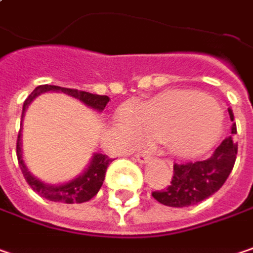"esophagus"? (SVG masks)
<instances>
[{"label":"esophagus","mask_w":253,"mask_h":253,"mask_svg":"<svg viewBox=\"0 0 253 253\" xmlns=\"http://www.w3.org/2000/svg\"><path fill=\"white\" fill-rule=\"evenodd\" d=\"M135 158H136L138 162H141V164H146L149 161V154H146V152H136L135 154Z\"/></svg>","instance_id":"esophagus-1"}]
</instances>
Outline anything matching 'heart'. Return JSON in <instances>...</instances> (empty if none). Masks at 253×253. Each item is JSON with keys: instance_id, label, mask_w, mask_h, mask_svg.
Wrapping results in <instances>:
<instances>
[{"instance_id": "b5f03b06", "label": "heart", "mask_w": 253, "mask_h": 253, "mask_svg": "<svg viewBox=\"0 0 253 253\" xmlns=\"http://www.w3.org/2000/svg\"><path fill=\"white\" fill-rule=\"evenodd\" d=\"M218 107L209 96L194 92H172L139 104L124 107L118 114L122 135L131 141L164 139L169 149L181 157H192L208 151L222 132V118L217 114L211 124L205 115L216 113Z\"/></svg>"}]
</instances>
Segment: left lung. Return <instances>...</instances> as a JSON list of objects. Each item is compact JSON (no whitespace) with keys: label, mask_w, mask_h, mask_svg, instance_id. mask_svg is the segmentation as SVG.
<instances>
[{"label":"left lung","mask_w":253,"mask_h":253,"mask_svg":"<svg viewBox=\"0 0 253 253\" xmlns=\"http://www.w3.org/2000/svg\"><path fill=\"white\" fill-rule=\"evenodd\" d=\"M228 111L231 121H234L232 111ZM232 133H236L235 124ZM236 154L238 142H235L232 136H228L208 159L173 164V175L168 186L154 191L152 196L167 207L183 208L195 205L221 189L234 168Z\"/></svg>","instance_id":"obj_1"}]
</instances>
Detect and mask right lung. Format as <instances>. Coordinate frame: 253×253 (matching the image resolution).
I'll list each match as a JSON object with an SVG mask.
<instances>
[{
  "label": "right lung",
  "instance_id": "add662e5",
  "mask_svg": "<svg viewBox=\"0 0 253 253\" xmlns=\"http://www.w3.org/2000/svg\"><path fill=\"white\" fill-rule=\"evenodd\" d=\"M46 91H61L65 94L71 95L80 101H83L85 105L94 108L96 111H102L107 107L109 96L107 95H96L91 94V92H85V91H80V89H72V88H62V86H57V85H40L37 86L31 94L28 95V98L24 101V107H22V117L25 109L31 104V101L38 96L42 92ZM22 125V124H21ZM21 131L22 128H19L18 139H17V158H18L19 168L22 170V175L25 178V181L31 186L32 189L41 195L45 199L54 201V202H64V204H83V202H88L89 199H92L98 191L101 189L102 182L105 179V172H107L108 165L112 162V159L108 158L107 155L102 154H95L92 157V161L89 164V167L84 172L83 175H80L78 178H75L74 181L64 185H58V186H52V185H46L42 183L40 179L34 178L31 172L27 169L24 161H22V152H21Z\"/></svg>",
  "mask_w": 253,
  "mask_h": 253
}]
</instances>
